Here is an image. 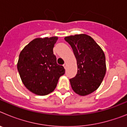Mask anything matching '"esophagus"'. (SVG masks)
<instances>
[{
  "label": "esophagus",
  "mask_w": 127,
  "mask_h": 127,
  "mask_svg": "<svg viewBox=\"0 0 127 127\" xmlns=\"http://www.w3.org/2000/svg\"><path fill=\"white\" fill-rule=\"evenodd\" d=\"M63 66H64V67L65 69V68H66V66H67V64H66V63H65L63 65Z\"/></svg>",
  "instance_id": "esophagus-1"
}]
</instances>
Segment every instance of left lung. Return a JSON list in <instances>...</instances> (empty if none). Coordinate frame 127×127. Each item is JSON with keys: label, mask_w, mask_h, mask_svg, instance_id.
Returning a JSON list of instances; mask_svg holds the SVG:
<instances>
[{"label": "left lung", "mask_w": 127, "mask_h": 127, "mask_svg": "<svg viewBox=\"0 0 127 127\" xmlns=\"http://www.w3.org/2000/svg\"><path fill=\"white\" fill-rule=\"evenodd\" d=\"M76 58L77 72L70 79L76 94L85 96L95 92L102 82L106 72L105 57L102 48L92 37L85 34L67 36Z\"/></svg>", "instance_id": "obj_1"}]
</instances>
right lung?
Listing matches in <instances>:
<instances>
[{"instance_id":"obj_1","label":"right lung","mask_w":127,"mask_h":127,"mask_svg":"<svg viewBox=\"0 0 127 127\" xmlns=\"http://www.w3.org/2000/svg\"><path fill=\"white\" fill-rule=\"evenodd\" d=\"M58 37H39L25 46L19 55L17 68L23 85L35 95H46L55 89L60 77L65 74L53 54Z\"/></svg>"}]
</instances>
